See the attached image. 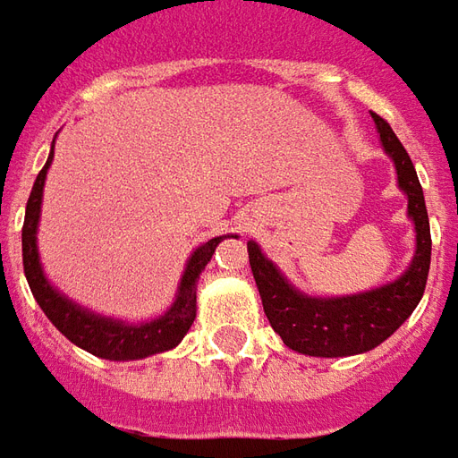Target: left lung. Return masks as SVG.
Listing matches in <instances>:
<instances>
[{"instance_id":"obj_1","label":"left lung","mask_w":458,"mask_h":458,"mask_svg":"<svg viewBox=\"0 0 458 458\" xmlns=\"http://www.w3.org/2000/svg\"><path fill=\"white\" fill-rule=\"evenodd\" d=\"M379 129L385 151L396 165L399 188L409 198V218L417 230V255L411 267L399 280L382 284L369 293L347 297H307L290 287L273 262L267 260L255 242H248V258L255 284L260 290L262 310L270 327L283 337L290 350L310 357H347L382 344L402 327L424 295L431 262L429 216L414 163L399 143L385 118L372 114Z\"/></svg>"}]
</instances>
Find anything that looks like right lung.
<instances>
[{
  "label": "right lung",
  "mask_w": 458,
  "mask_h": 458,
  "mask_svg": "<svg viewBox=\"0 0 458 458\" xmlns=\"http://www.w3.org/2000/svg\"><path fill=\"white\" fill-rule=\"evenodd\" d=\"M49 161L41 168L34 188L29 193L27 200V216H24V225H21V262H24V275L31 287V295L39 302L44 315L51 319V325L62 332L66 340H72L76 347L91 352L96 357L104 360H140L156 352H165L175 347L183 340V335L191 329L193 319H196V283L200 270L206 267L213 252L218 248L223 238L208 240L206 245H200L193 258L188 260L183 280L178 287V297H175L174 307L163 315V318L146 322V325H123V322H114V319L98 318L91 315L81 307L69 302L62 297L41 273L39 252H37V223H39V206H41V191H44V178H47V168Z\"/></svg>",
  "instance_id": "1"
}]
</instances>
